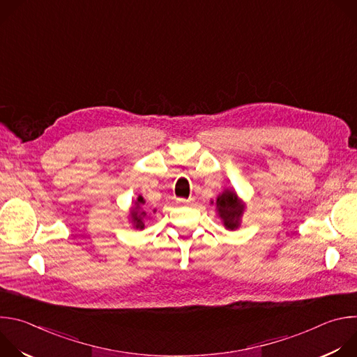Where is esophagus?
Instances as JSON below:
<instances>
[{
	"mask_svg": "<svg viewBox=\"0 0 357 357\" xmlns=\"http://www.w3.org/2000/svg\"><path fill=\"white\" fill-rule=\"evenodd\" d=\"M193 197H189V199H182V197H179V199H176V203L179 206H192L193 205Z\"/></svg>",
	"mask_w": 357,
	"mask_h": 357,
	"instance_id": "34e87169",
	"label": "esophagus"
}]
</instances>
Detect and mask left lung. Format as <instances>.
<instances>
[{
    "mask_svg": "<svg viewBox=\"0 0 357 357\" xmlns=\"http://www.w3.org/2000/svg\"><path fill=\"white\" fill-rule=\"evenodd\" d=\"M216 209L226 229L234 230L240 226V219L244 212V203L238 199L234 190H225L218 196Z\"/></svg>",
    "mask_w": 357,
    "mask_h": 357,
    "instance_id": "8db88e82",
    "label": "left lung"
}]
</instances>
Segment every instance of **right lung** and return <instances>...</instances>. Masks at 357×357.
Instances as JSON below:
<instances>
[{"instance_id":"obj_1","label":"right lung","mask_w":357,"mask_h":357,"mask_svg":"<svg viewBox=\"0 0 357 357\" xmlns=\"http://www.w3.org/2000/svg\"><path fill=\"white\" fill-rule=\"evenodd\" d=\"M141 205H144V197H142V196H138V199H137V202H135V208L131 209V220H132V223H134V227H135V229H139V230L144 229L142 218L145 216V212H139Z\"/></svg>"}]
</instances>
